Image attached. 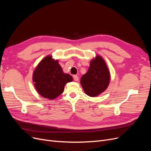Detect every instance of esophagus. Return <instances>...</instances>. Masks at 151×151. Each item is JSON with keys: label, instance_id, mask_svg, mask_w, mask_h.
<instances>
[{"label": "esophagus", "instance_id": "34e87169", "mask_svg": "<svg viewBox=\"0 0 151 151\" xmlns=\"http://www.w3.org/2000/svg\"><path fill=\"white\" fill-rule=\"evenodd\" d=\"M73 79L75 81H78V80H79V77L78 76V75H73Z\"/></svg>", "mask_w": 151, "mask_h": 151}]
</instances>
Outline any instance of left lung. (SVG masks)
Segmentation results:
<instances>
[{"label":"left lung","instance_id":"1","mask_svg":"<svg viewBox=\"0 0 151 151\" xmlns=\"http://www.w3.org/2000/svg\"><path fill=\"white\" fill-rule=\"evenodd\" d=\"M110 80L107 65L104 58L97 55L91 60L88 71L81 76L80 83L85 93L90 97H96L107 89Z\"/></svg>","mask_w":151,"mask_h":151}]
</instances>
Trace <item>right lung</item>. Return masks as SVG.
Segmentation results:
<instances>
[{
  "instance_id": "1",
  "label": "right lung",
  "mask_w": 151,
  "mask_h": 151,
  "mask_svg": "<svg viewBox=\"0 0 151 151\" xmlns=\"http://www.w3.org/2000/svg\"><path fill=\"white\" fill-rule=\"evenodd\" d=\"M72 81V76L63 73L58 60H54L52 55L44 57L32 74V81L37 93L50 100L60 96L65 84Z\"/></svg>"
}]
</instances>
